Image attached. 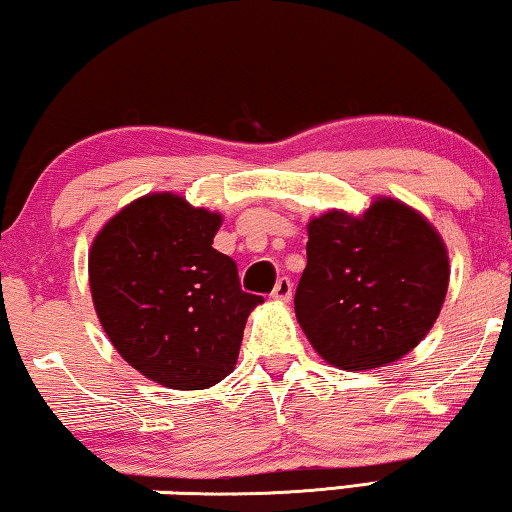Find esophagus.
I'll use <instances>...</instances> for the list:
<instances>
[{
  "instance_id": "1",
  "label": "esophagus",
  "mask_w": 512,
  "mask_h": 512,
  "mask_svg": "<svg viewBox=\"0 0 512 512\" xmlns=\"http://www.w3.org/2000/svg\"><path fill=\"white\" fill-rule=\"evenodd\" d=\"M292 289H294V285H292V280L289 278H278V282H276V287H273V292H271V296L276 301H289L292 299Z\"/></svg>"
}]
</instances>
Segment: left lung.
I'll return each instance as SVG.
<instances>
[{"mask_svg": "<svg viewBox=\"0 0 512 512\" xmlns=\"http://www.w3.org/2000/svg\"><path fill=\"white\" fill-rule=\"evenodd\" d=\"M305 250L296 319L335 368H384L437 322L451 278L448 250L409 204L377 197L361 216L326 211L308 223Z\"/></svg>", "mask_w": 512, "mask_h": 512, "instance_id": "obj_1", "label": "left lung"}]
</instances>
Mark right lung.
Returning a JSON list of instances; mask_svg holds the SVG:
<instances>
[{"instance_id": "1", "label": "right lung", "mask_w": 512, "mask_h": 512, "mask_svg": "<svg viewBox=\"0 0 512 512\" xmlns=\"http://www.w3.org/2000/svg\"><path fill=\"white\" fill-rule=\"evenodd\" d=\"M223 216L174 193L126 204L89 250L98 322L128 365L160 386L202 391L234 370L246 294L232 257L213 248Z\"/></svg>"}]
</instances>
